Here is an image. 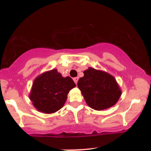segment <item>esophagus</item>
Here are the masks:
<instances>
[{"instance_id":"34e87169","label":"esophagus","mask_w":151,"mask_h":151,"mask_svg":"<svg viewBox=\"0 0 151 151\" xmlns=\"http://www.w3.org/2000/svg\"><path fill=\"white\" fill-rule=\"evenodd\" d=\"M73 80H74V82H75V84H77V81H78V80H79V77H74V79H73Z\"/></svg>"}]
</instances>
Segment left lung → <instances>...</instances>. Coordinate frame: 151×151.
<instances>
[{"label": "left lung", "mask_w": 151, "mask_h": 151, "mask_svg": "<svg viewBox=\"0 0 151 151\" xmlns=\"http://www.w3.org/2000/svg\"><path fill=\"white\" fill-rule=\"evenodd\" d=\"M86 103L101 111L113 106L121 96V90L113 76L104 71L89 67L77 83Z\"/></svg>", "instance_id": "left-lung-1"}]
</instances>
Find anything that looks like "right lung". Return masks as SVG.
<instances>
[{
  "label": "right lung",
  "instance_id": "add662e5",
  "mask_svg": "<svg viewBox=\"0 0 151 151\" xmlns=\"http://www.w3.org/2000/svg\"><path fill=\"white\" fill-rule=\"evenodd\" d=\"M75 86L72 78L63 77L58 70L53 69L35 79L29 98L38 111L55 113L63 106L68 93Z\"/></svg>",
  "mask_w": 151,
  "mask_h": 151
}]
</instances>
